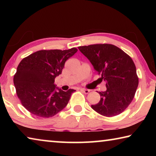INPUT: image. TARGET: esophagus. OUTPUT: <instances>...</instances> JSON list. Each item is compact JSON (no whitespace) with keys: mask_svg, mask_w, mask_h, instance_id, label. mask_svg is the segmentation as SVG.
Wrapping results in <instances>:
<instances>
[{"mask_svg":"<svg viewBox=\"0 0 156 156\" xmlns=\"http://www.w3.org/2000/svg\"><path fill=\"white\" fill-rule=\"evenodd\" d=\"M80 89V91H83L84 94H89V89H83V88H81V89Z\"/></svg>","mask_w":156,"mask_h":156,"instance_id":"esophagus-1","label":"esophagus"}]
</instances>
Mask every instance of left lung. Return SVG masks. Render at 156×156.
I'll return each mask as SVG.
<instances>
[{
    "mask_svg": "<svg viewBox=\"0 0 156 156\" xmlns=\"http://www.w3.org/2000/svg\"><path fill=\"white\" fill-rule=\"evenodd\" d=\"M78 49L93 65L107 90L91 108L100 115L113 117L123 112L133 100L138 86L136 65L131 58L113 44H96Z\"/></svg>",
    "mask_w": 156,
    "mask_h": 156,
    "instance_id": "obj_1",
    "label": "left lung"
}]
</instances>
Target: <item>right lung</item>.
I'll use <instances>...</instances> for the list:
<instances>
[{
	"label": "right lung",
	"mask_w": 156,
	"mask_h": 156,
	"mask_svg": "<svg viewBox=\"0 0 156 156\" xmlns=\"http://www.w3.org/2000/svg\"><path fill=\"white\" fill-rule=\"evenodd\" d=\"M78 49L41 50L27 56L18 65L14 83L21 104L31 113L49 118L67 106L74 89L64 91L54 84L65 63Z\"/></svg>",
	"instance_id": "right-lung-1"
}]
</instances>
